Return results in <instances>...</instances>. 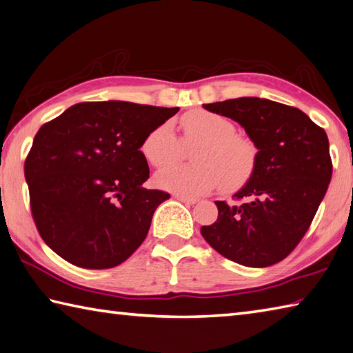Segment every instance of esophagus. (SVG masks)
I'll return each instance as SVG.
<instances>
[{"mask_svg": "<svg viewBox=\"0 0 353 353\" xmlns=\"http://www.w3.org/2000/svg\"><path fill=\"white\" fill-rule=\"evenodd\" d=\"M174 199H177L179 202H183V203H187V205H193V203H196V202H197V199H196V197L182 196V194H176V196H174Z\"/></svg>", "mask_w": 353, "mask_h": 353, "instance_id": "1", "label": "esophagus"}]
</instances>
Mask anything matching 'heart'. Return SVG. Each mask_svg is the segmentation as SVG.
I'll return each mask as SVG.
<instances>
[{"mask_svg":"<svg viewBox=\"0 0 353 353\" xmlns=\"http://www.w3.org/2000/svg\"><path fill=\"white\" fill-rule=\"evenodd\" d=\"M183 140L170 121L156 126L142 143V152L156 168H165L182 159L185 146L193 152L194 165H174L160 171V188L182 196H199L222 185L223 191L242 188L253 177L258 148L252 140L236 134L232 120L221 114L196 110L181 119Z\"/></svg>","mask_w":353,"mask_h":353,"instance_id":"obj_1","label":"heart"}]
</instances>
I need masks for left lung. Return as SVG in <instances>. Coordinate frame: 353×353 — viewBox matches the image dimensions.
Returning <instances> with one entry per match:
<instances>
[{
	"label": "left lung",
	"mask_w": 353,
	"mask_h": 353,
	"mask_svg": "<svg viewBox=\"0 0 353 353\" xmlns=\"http://www.w3.org/2000/svg\"><path fill=\"white\" fill-rule=\"evenodd\" d=\"M245 130L258 148L253 177L234 194L216 201L217 221L203 239L227 259L268 267L290 254L309 230L332 179L327 134L298 108L258 97L203 105Z\"/></svg>",
	"instance_id": "obj_1"
}]
</instances>
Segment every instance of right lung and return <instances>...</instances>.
I'll return each instance as SVG.
<instances>
[{
	"label": "right lung",
	"mask_w": 353,
	"mask_h": 353,
	"mask_svg": "<svg viewBox=\"0 0 353 353\" xmlns=\"http://www.w3.org/2000/svg\"><path fill=\"white\" fill-rule=\"evenodd\" d=\"M179 108L85 101L38 130L24 162L30 211L43 241L77 267L121 264L148 234L170 194L146 190L145 137Z\"/></svg>",
	"instance_id": "right-lung-1"
}]
</instances>
